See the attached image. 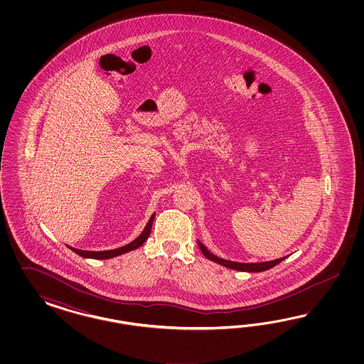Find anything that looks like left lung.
<instances>
[{"label":"left lung","mask_w":364,"mask_h":364,"mask_svg":"<svg viewBox=\"0 0 364 364\" xmlns=\"http://www.w3.org/2000/svg\"><path fill=\"white\" fill-rule=\"evenodd\" d=\"M198 247H200V250H201V252H203V255H204L207 259H210V260L218 263V264L224 265V267H227V268L236 269V271H242V272H263V271H267V269L275 267L276 264H279L280 262H283L287 257V256H284V257L275 259V260H271V262H263V263H237V262H231V260L220 259V257L210 254V251H208L201 242H198Z\"/></svg>","instance_id":"1"}]
</instances>
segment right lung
Instances as JSON below:
<instances>
[{"label":"right lung","instance_id":"right-lung-1","mask_svg":"<svg viewBox=\"0 0 364 364\" xmlns=\"http://www.w3.org/2000/svg\"><path fill=\"white\" fill-rule=\"evenodd\" d=\"M154 213L151 216L149 221L146 223L144 231L141 232V235L139 237H136L133 242L120 247V248H116V250H109V251H82V250H77V248H73V247H69L75 254L80 255L82 257H87V259H97V260H105V259H112L114 256H119V255L127 254L129 251L133 250H137L139 247L143 245L144 242L148 239L151 230H152V223H154Z\"/></svg>","mask_w":364,"mask_h":364}]
</instances>
